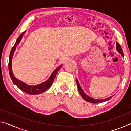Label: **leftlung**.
<instances>
[{"label": "left lung", "instance_id": "1", "mask_svg": "<svg viewBox=\"0 0 131 131\" xmlns=\"http://www.w3.org/2000/svg\"><path fill=\"white\" fill-rule=\"evenodd\" d=\"M116 49L117 50L118 53H119L120 54H121L122 56H123L124 57V53L123 52H122V49L121 47V46L119 45V44L118 43L117 41H116ZM76 82H77V88H78V91H79V92L80 94V95L82 97L84 100H85L86 101H88V102H91V103H93V104H98V103H101V102H105V101H107L110 100L112 96H111L110 97L108 98H105V99H95V98H91L90 97V96H88L85 93V92H84L83 90L81 87V86L80 85V84H79V82H78V80L76 79Z\"/></svg>", "mask_w": 131, "mask_h": 131}]
</instances>
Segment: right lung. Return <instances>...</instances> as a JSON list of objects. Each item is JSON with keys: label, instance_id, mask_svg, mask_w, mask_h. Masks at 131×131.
Returning a JSON list of instances; mask_svg holds the SVG:
<instances>
[{"label": "right lung", "instance_id": "add662e5", "mask_svg": "<svg viewBox=\"0 0 131 131\" xmlns=\"http://www.w3.org/2000/svg\"><path fill=\"white\" fill-rule=\"evenodd\" d=\"M26 33V31L22 33L19 36V37L17 38L16 40V41L15 44V45L13 46V47H12L11 50L10 54L9 56V71L10 78L13 81V84L15 85H16L20 90L23 91V92H26L30 95H37V94H40L43 93V92L46 91V90H47L52 85V84L53 83L54 80L55 78L56 75H57V72L59 71L60 68L62 67V65L60 66L59 67H58L57 68H56L54 70V71L53 72V73L51 74L50 77L49 78V79L46 80V81L42 82L41 84H38V85H27V84L25 83V82L20 81V80H18L17 78H16L14 75L12 71V58H13L14 53H15L17 45H19L20 42L21 40L22 39L23 36L25 35Z\"/></svg>", "mask_w": 131, "mask_h": 131}]
</instances>
